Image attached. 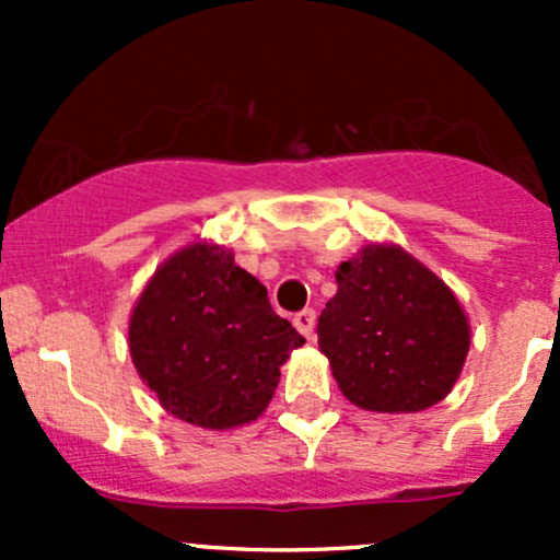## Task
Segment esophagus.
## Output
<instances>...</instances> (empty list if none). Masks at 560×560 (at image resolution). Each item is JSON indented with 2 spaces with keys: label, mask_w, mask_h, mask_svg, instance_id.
<instances>
[{
  "label": "esophagus",
  "mask_w": 560,
  "mask_h": 560,
  "mask_svg": "<svg viewBox=\"0 0 560 560\" xmlns=\"http://www.w3.org/2000/svg\"><path fill=\"white\" fill-rule=\"evenodd\" d=\"M292 322H295V327L306 338L314 336V325H316V312H314V308H303V312L295 314V319H292Z\"/></svg>",
  "instance_id": "1"
}]
</instances>
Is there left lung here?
<instances>
[{
  "mask_svg": "<svg viewBox=\"0 0 560 560\" xmlns=\"http://www.w3.org/2000/svg\"><path fill=\"white\" fill-rule=\"evenodd\" d=\"M316 322L341 393L365 411H422L460 376L468 319L447 284L398 246H365L336 270Z\"/></svg>",
  "mask_w": 560,
  "mask_h": 560,
  "instance_id": "8db88e82",
  "label": "left lung"
}]
</instances>
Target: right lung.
<instances>
[{"mask_svg":"<svg viewBox=\"0 0 560 560\" xmlns=\"http://www.w3.org/2000/svg\"><path fill=\"white\" fill-rule=\"evenodd\" d=\"M306 338L270 308L233 254L191 244L154 273L129 319L140 380L178 420L224 431L257 420Z\"/></svg>","mask_w":560,"mask_h":560,"instance_id":"obj_1","label":"right lung"}]
</instances>
